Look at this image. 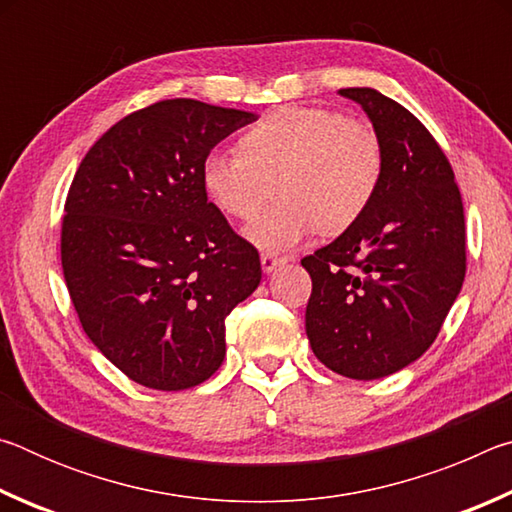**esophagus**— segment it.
I'll list each match as a JSON object with an SVG mask.
<instances>
[{
  "label": "esophagus",
  "instance_id": "obj_1",
  "mask_svg": "<svg viewBox=\"0 0 512 512\" xmlns=\"http://www.w3.org/2000/svg\"><path fill=\"white\" fill-rule=\"evenodd\" d=\"M282 262H284L282 257H275V255H271V253H262V268H264V273L275 271V268L280 266Z\"/></svg>",
  "mask_w": 512,
  "mask_h": 512
}]
</instances>
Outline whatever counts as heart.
<instances>
[{"mask_svg": "<svg viewBox=\"0 0 512 512\" xmlns=\"http://www.w3.org/2000/svg\"><path fill=\"white\" fill-rule=\"evenodd\" d=\"M384 178V146L368 124L314 106L268 112L237 137V151H212L201 164L210 203L232 219H250L271 183L280 198L246 228L264 253L296 248L316 230L341 235L375 201Z\"/></svg>", "mask_w": 512, "mask_h": 512, "instance_id": "obj_1", "label": "heart"}]
</instances>
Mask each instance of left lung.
<instances>
[{
    "label": "left lung",
    "instance_id": "8db88e82",
    "mask_svg": "<svg viewBox=\"0 0 512 512\" xmlns=\"http://www.w3.org/2000/svg\"><path fill=\"white\" fill-rule=\"evenodd\" d=\"M384 146L368 212L302 257L307 336L329 370L379 379L420 359L465 280V214L447 155L422 121L372 88H343Z\"/></svg>",
    "mask_w": 512,
    "mask_h": 512
}]
</instances>
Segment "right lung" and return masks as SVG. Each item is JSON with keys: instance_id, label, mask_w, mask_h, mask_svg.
<instances>
[{"instance_id": "obj_1", "label": "right lung", "mask_w": 512, "mask_h": 512, "mask_svg": "<svg viewBox=\"0 0 512 512\" xmlns=\"http://www.w3.org/2000/svg\"><path fill=\"white\" fill-rule=\"evenodd\" d=\"M253 112L151 103L108 128L67 192L60 262L88 339L128 379L185 391L225 357V318L262 280L253 244L207 201L201 164Z\"/></svg>"}]
</instances>
